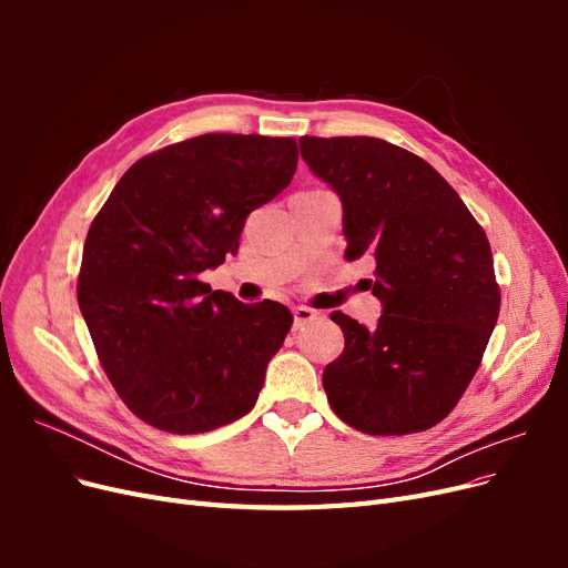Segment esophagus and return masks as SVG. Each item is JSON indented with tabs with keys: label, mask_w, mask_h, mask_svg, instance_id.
<instances>
[{
	"label": "esophagus",
	"mask_w": 568,
	"mask_h": 568,
	"mask_svg": "<svg viewBox=\"0 0 568 568\" xmlns=\"http://www.w3.org/2000/svg\"><path fill=\"white\" fill-rule=\"evenodd\" d=\"M315 320H320V313L313 311V307H305V305L294 307V326H296V329H301V326L311 324Z\"/></svg>",
	"instance_id": "1"
}]
</instances>
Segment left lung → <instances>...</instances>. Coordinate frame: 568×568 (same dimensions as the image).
Segmentation results:
<instances>
[{
	"label": "left lung",
	"instance_id": "1",
	"mask_svg": "<svg viewBox=\"0 0 568 568\" xmlns=\"http://www.w3.org/2000/svg\"><path fill=\"white\" fill-rule=\"evenodd\" d=\"M301 156L343 205L346 257L374 255L382 317L332 313L346 348L324 367L332 409L369 436L417 434L467 390L500 313L493 253L455 189L376 136H301Z\"/></svg>",
	"mask_w": 568,
	"mask_h": 568
}]
</instances>
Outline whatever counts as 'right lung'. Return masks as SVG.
<instances>
[{
    "instance_id": "right-lung-1",
    "label": "right lung",
    "mask_w": 568,
    "mask_h": 568,
    "mask_svg": "<svg viewBox=\"0 0 568 568\" xmlns=\"http://www.w3.org/2000/svg\"><path fill=\"white\" fill-rule=\"evenodd\" d=\"M291 136L201 134L136 161L84 239L80 313L109 382L142 422L205 434L253 409L291 329L199 274L236 253L251 211L296 173Z\"/></svg>"
}]
</instances>
